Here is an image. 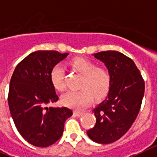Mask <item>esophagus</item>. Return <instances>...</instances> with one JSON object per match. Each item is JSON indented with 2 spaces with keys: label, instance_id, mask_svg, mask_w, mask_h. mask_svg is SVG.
<instances>
[{
  "label": "esophagus",
  "instance_id": "obj_1",
  "mask_svg": "<svg viewBox=\"0 0 157 157\" xmlns=\"http://www.w3.org/2000/svg\"><path fill=\"white\" fill-rule=\"evenodd\" d=\"M73 114H74L75 116H77V117H79V116L82 115L83 113L81 111H79V110H74Z\"/></svg>",
  "mask_w": 157,
  "mask_h": 157
}]
</instances>
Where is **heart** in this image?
<instances>
[{
    "instance_id": "heart-1",
    "label": "heart",
    "mask_w": 157,
    "mask_h": 157,
    "mask_svg": "<svg viewBox=\"0 0 157 157\" xmlns=\"http://www.w3.org/2000/svg\"><path fill=\"white\" fill-rule=\"evenodd\" d=\"M71 65L76 71L84 76L81 90L68 91L61 97L62 104L67 107L81 109L92 102L93 98L101 99L108 94L111 85V74L105 67H97L94 62L87 59L76 58L71 61ZM65 72L61 64L52 67L50 78L56 90H65Z\"/></svg>"
}]
</instances>
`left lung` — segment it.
Here are the masks:
<instances>
[{"instance_id": "left-lung-1", "label": "left lung", "mask_w": 157, "mask_h": 157, "mask_svg": "<svg viewBox=\"0 0 157 157\" xmlns=\"http://www.w3.org/2000/svg\"><path fill=\"white\" fill-rule=\"evenodd\" d=\"M111 74L107 98L93 111L96 123L87 135L94 142L107 144L118 140L137 118L144 95V81L134 61L123 53L106 51L93 54Z\"/></svg>"}]
</instances>
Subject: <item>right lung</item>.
<instances>
[{
  "mask_svg": "<svg viewBox=\"0 0 157 157\" xmlns=\"http://www.w3.org/2000/svg\"><path fill=\"white\" fill-rule=\"evenodd\" d=\"M67 55L33 52L17 65L10 80L8 102L13 123L22 138L36 147H48L59 140L66 119L72 115L67 107H48L59 99L51 71Z\"/></svg>",
  "mask_w": 157,
  "mask_h": 157,
  "instance_id": "1",
  "label": "right lung"
}]
</instances>
